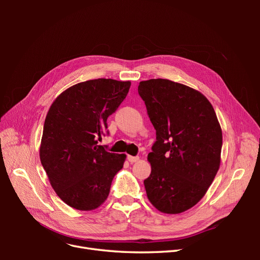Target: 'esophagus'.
I'll return each instance as SVG.
<instances>
[{"instance_id":"1","label":"esophagus","mask_w":260,"mask_h":260,"mask_svg":"<svg viewBox=\"0 0 260 260\" xmlns=\"http://www.w3.org/2000/svg\"><path fill=\"white\" fill-rule=\"evenodd\" d=\"M127 159L129 160V162L133 164V162H137V161H139V159H140V158H139L138 156H131V155H128Z\"/></svg>"}]
</instances>
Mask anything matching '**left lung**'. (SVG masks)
I'll use <instances>...</instances> for the list:
<instances>
[{"label":"left lung","mask_w":260,"mask_h":260,"mask_svg":"<svg viewBox=\"0 0 260 260\" xmlns=\"http://www.w3.org/2000/svg\"><path fill=\"white\" fill-rule=\"evenodd\" d=\"M156 130L144 180L148 201L164 214H181L206 194L220 167L222 131L207 98L168 79L141 81L138 88Z\"/></svg>","instance_id":"left-lung-1"}]
</instances>
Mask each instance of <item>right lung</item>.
<instances>
[{"label": "right lung", "instance_id": "add662e5", "mask_svg": "<svg viewBox=\"0 0 260 260\" xmlns=\"http://www.w3.org/2000/svg\"><path fill=\"white\" fill-rule=\"evenodd\" d=\"M131 82L94 79L70 86L55 99L46 115L40 160L58 198L89 211L108 198L125 154L99 145L107 118L127 96Z\"/></svg>", "mask_w": 260, "mask_h": 260}]
</instances>
